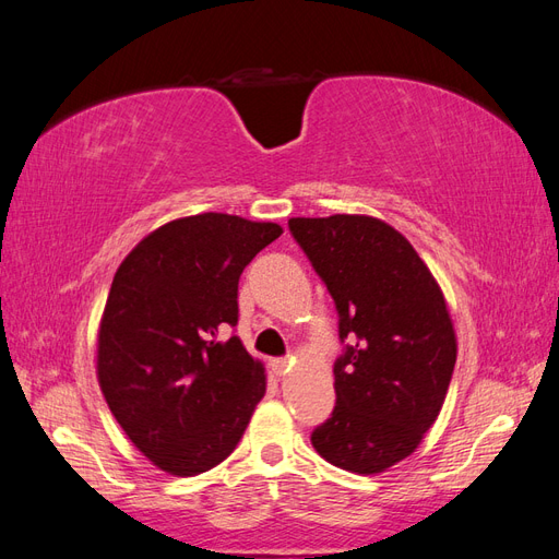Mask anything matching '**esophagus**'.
Returning a JSON list of instances; mask_svg holds the SVG:
<instances>
[{"label": "esophagus", "mask_w": 559, "mask_h": 559, "mask_svg": "<svg viewBox=\"0 0 559 559\" xmlns=\"http://www.w3.org/2000/svg\"><path fill=\"white\" fill-rule=\"evenodd\" d=\"M273 370H275V376L284 378V376L292 370V361H289V359H275V361H273Z\"/></svg>", "instance_id": "obj_1"}]
</instances>
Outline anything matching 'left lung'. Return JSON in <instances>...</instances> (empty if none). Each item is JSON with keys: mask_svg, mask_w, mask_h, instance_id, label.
I'll return each instance as SVG.
<instances>
[{"mask_svg": "<svg viewBox=\"0 0 559 559\" xmlns=\"http://www.w3.org/2000/svg\"><path fill=\"white\" fill-rule=\"evenodd\" d=\"M289 228L341 314L335 408L312 448L376 476L411 456L445 403L456 335L443 289L403 235L368 214L294 216Z\"/></svg>", "mask_w": 559, "mask_h": 559, "instance_id": "left-lung-1", "label": "left lung"}]
</instances>
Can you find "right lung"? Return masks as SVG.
<instances>
[{"label":"right lung","instance_id":"add662e5","mask_svg":"<svg viewBox=\"0 0 559 559\" xmlns=\"http://www.w3.org/2000/svg\"><path fill=\"white\" fill-rule=\"evenodd\" d=\"M273 222L205 212L151 230L118 265L97 329V382L146 460L177 478L222 464L265 396L238 335V282L282 235Z\"/></svg>","mask_w":559,"mask_h":559}]
</instances>
